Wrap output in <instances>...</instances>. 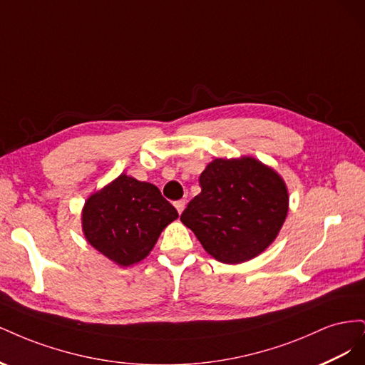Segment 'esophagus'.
<instances>
[{"label": "esophagus", "mask_w": 365, "mask_h": 365, "mask_svg": "<svg viewBox=\"0 0 365 365\" xmlns=\"http://www.w3.org/2000/svg\"><path fill=\"white\" fill-rule=\"evenodd\" d=\"M175 208H176V210H178V213L181 215V213H182V210L185 208V201H184V200H180V201H176V202H175Z\"/></svg>", "instance_id": "1"}]
</instances>
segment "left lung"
Masks as SVG:
<instances>
[{"label":"left lung","mask_w":365,"mask_h":365,"mask_svg":"<svg viewBox=\"0 0 365 365\" xmlns=\"http://www.w3.org/2000/svg\"><path fill=\"white\" fill-rule=\"evenodd\" d=\"M201 193L187 204L181 220L204 250L222 263L256 257L288 215V190L280 176L260 161L217 158L200 176Z\"/></svg>","instance_id":"obj_1"}]
</instances>
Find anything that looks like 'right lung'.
Here are the masks:
<instances>
[{
	"label": "right lung",
	"mask_w": 365,
	"mask_h": 365,
	"mask_svg": "<svg viewBox=\"0 0 365 365\" xmlns=\"http://www.w3.org/2000/svg\"><path fill=\"white\" fill-rule=\"evenodd\" d=\"M176 217L178 212L157 185L120 175L85 202L82 227L96 250L129 267L148 256Z\"/></svg>",
	"instance_id": "add662e5"
}]
</instances>
